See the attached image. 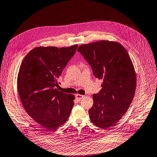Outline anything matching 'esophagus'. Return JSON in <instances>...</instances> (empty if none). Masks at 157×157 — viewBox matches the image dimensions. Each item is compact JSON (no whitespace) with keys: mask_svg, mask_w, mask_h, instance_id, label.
Segmentation results:
<instances>
[{"mask_svg":"<svg viewBox=\"0 0 157 157\" xmlns=\"http://www.w3.org/2000/svg\"><path fill=\"white\" fill-rule=\"evenodd\" d=\"M75 97H76V99H78V101H80L81 99L84 97V96H83V95H81V94H76V96H75Z\"/></svg>","mask_w":157,"mask_h":157,"instance_id":"obj_1","label":"esophagus"}]
</instances>
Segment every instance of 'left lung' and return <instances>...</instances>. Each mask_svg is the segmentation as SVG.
I'll list each match as a JSON object with an SVG mask.
<instances>
[{"mask_svg": "<svg viewBox=\"0 0 157 157\" xmlns=\"http://www.w3.org/2000/svg\"><path fill=\"white\" fill-rule=\"evenodd\" d=\"M78 51L91 66L94 76L103 80L101 91L93 95L90 120L99 128L109 129L121 118L133 99L136 77L133 63L118 42L82 44Z\"/></svg>", "mask_w": 157, "mask_h": 157, "instance_id": "1", "label": "left lung"}]
</instances>
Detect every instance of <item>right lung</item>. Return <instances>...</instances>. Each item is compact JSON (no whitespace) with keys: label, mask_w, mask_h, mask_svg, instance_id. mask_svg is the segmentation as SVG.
I'll list each match as a JSON object with an SVG mask.
<instances>
[{"label":"right lung","mask_w":157,"mask_h":157,"mask_svg":"<svg viewBox=\"0 0 157 157\" xmlns=\"http://www.w3.org/2000/svg\"><path fill=\"white\" fill-rule=\"evenodd\" d=\"M78 44L67 47H37L24 58L17 76V89L27 113L48 131H54L68 119L75 96L56 86Z\"/></svg>","instance_id":"right-lung-1"}]
</instances>
